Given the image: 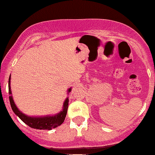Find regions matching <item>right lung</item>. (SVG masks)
<instances>
[{
	"instance_id": "add662e5",
	"label": "right lung",
	"mask_w": 155,
	"mask_h": 155,
	"mask_svg": "<svg viewBox=\"0 0 155 155\" xmlns=\"http://www.w3.org/2000/svg\"><path fill=\"white\" fill-rule=\"evenodd\" d=\"M10 79L11 77H9V79H8V93L10 94L9 101L11 106H12V110L15 112V114L17 116H18L20 118V120L23 121L27 125L32 127V128L35 129L51 130L52 128H55V127H58V126L63 123L67 114L68 106V99L66 98V100L64 102L63 111L60 112L57 115H55V116H47L42 117H28L19 111L15 104L13 98H12V96L11 95L12 91H11L10 87ZM71 91V89L70 88L68 90V92Z\"/></svg>"
}]
</instances>
